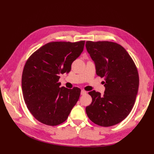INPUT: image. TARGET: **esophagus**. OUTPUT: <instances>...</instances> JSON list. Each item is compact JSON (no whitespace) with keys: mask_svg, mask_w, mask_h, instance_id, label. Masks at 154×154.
<instances>
[{"mask_svg":"<svg viewBox=\"0 0 154 154\" xmlns=\"http://www.w3.org/2000/svg\"><path fill=\"white\" fill-rule=\"evenodd\" d=\"M86 93H87V92L85 91H84V90H82L81 91V95H85Z\"/></svg>","mask_w":154,"mask_h":154,"instance_id":"obj_1","label":"esophagus"}]
</instances>
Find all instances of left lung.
<instances>
[{"instance_id": "obj_1", "label": "left lung", "mask_w": 154, "mask_h": 154, "mask_svg": "<svg viewBox=\"0 0 154 154\" xmlns=\"http://www.w3.org/2000/svg\"><path fill=\"white\" fill-rule=\"evenodd\" d=\"M85 46L94 62L96 74L105 80L103 96L95 91L88 92L92 100L86 113L97 125H115L127 117L136 101L139 82L136 64L117 43L87 41Z\"/></svg>"}]
</instances>
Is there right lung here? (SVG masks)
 I'll return each instance as SVG.
<instances>
[{
    "label": "right lung",
    "mask_w": 154,
    "mask_h": 154,
    "mask_svg": "<svg viewBox=\"0 0 154 154\" xmlns=\"http://www.w3.org/2000/svg\"><path fill=\"white\" fill-rule=\"evenodd\" d=\"M85 41L52 42L36 50L23 69V97L33 117L42 123H63L77 103L81 90L60 87V74L71 71L72 63L81 54Z\"/></svg>",
    "instance_id": "right-lung-1"
}]
</instances>
